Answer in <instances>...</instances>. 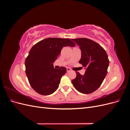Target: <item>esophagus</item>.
Listing matches in <instances>:
<instances>
[{
  "instance_id": "esophagus-1",
  "label": "esophagus",
  "mask_w": 130,
  "mask_h": 130,
  "mask_svg": "<svg viewBox=\"0 0 130 130\" xmlns=\"http://www.w3.org/2000/svg\"><path fill=\"white\" fill-rule=\"evenodd\" d=\"M71 71V70H70V69L69 68H67V72H70Z\"/></svg>"
}]
</instances>
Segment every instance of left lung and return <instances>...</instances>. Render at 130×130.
I'll list each match as a JSON object with an SVG mask.
<instances>
[{
  "label": "left lung",
  "instance_id": "obj_1",
  "mask_svg": "<svg viewBox=\"0 0 130 130\" xmlns=\"http://www.w3.org/2000/svg\"><path fill=\"white\" fill-rule=\"evenodd\" d=\"M81 50L79 63L86 68L84 75L75 72L72 82L77 91L90 94L99 88L107 73L109 60L106 51L99 44L86 38L72 39Z\"/></svg>",
  "mask_w": 130,
  "mask_h": 130
}]
</instances>
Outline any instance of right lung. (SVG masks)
I'll list each match as a JSON object with an SVG mask.
<instances>
[{
	"label": "right lung",
	"instance_id": "obj_1",
	"mask_svg": "<svg viewBox=\"0 0 130 130\" xmlns=\"http://www.w3.org/2000/svg\"><path fill=\"white\" fill-rule=\"evenodd\" d=\"M67 46L75 44L69 38H48L36 43L30 50L25 61V73L31 87L38 94L50 95L58 88L67 69L54 68L53 63Z\"/></svg>",
	"mask_w": 130,
	"mask_h": 130
}]
</instances>
